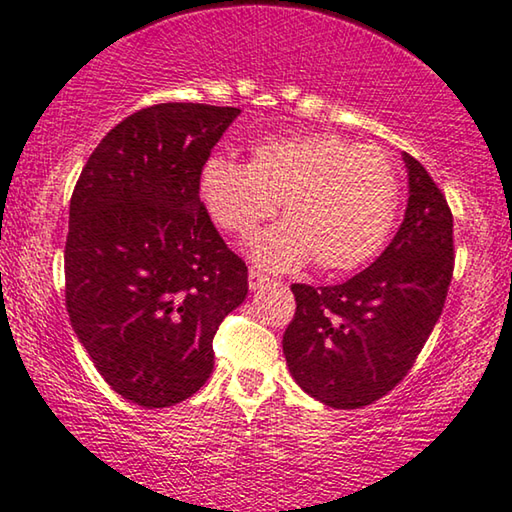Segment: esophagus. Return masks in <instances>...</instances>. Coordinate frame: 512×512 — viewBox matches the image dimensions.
I'll return each mask as SVG.
<instances>
[{"mask_svg":"<svg viewBox=\"0 0 512 512\" xmlns=\"http://www.w3.org/2000/svg\"><path fill=\"white\" fill-rule=\"evenodd\" d=\"M267 283H270V277H265V274L258 270H249V290H258L267 286Z\"/></svg>","mask_w":512,"mask_h":512,"instance_id":"1","label":"esophagus"}]
</instances>
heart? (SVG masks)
<instances>
[{
  "instance_id": "heart-1",
  "label": "heart",
  "mask_w": 512,
  "mask_h": 512,
  "mask_svg": "<svg viewBox=\"0 0 512 512\" xmlns=\"http://www.w3.org/2000/svg\"><path fill=\"white\" fill-rule=\"evenodd\" d=\"M199 199L219 229L247 238L277 212L283 222L249 242L265 270H295L316 258L325 272H348L387 245L400 208L391 157L373 144L309 132L254 144L249 164L210 155Z\"/></svg>"
}]
</instances>
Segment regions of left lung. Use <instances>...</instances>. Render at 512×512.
<instances>
[{
  "mask_svg": "<svg viewBox=\"0 0 512 512\" xmlns=\"http://www.w3.org/2000/svg\"><path fill=\"white\" fill-rule=\"evenodd\" d=\"M403 162L405 219L377 261L338 286H290L297 309L283 334L288 371L334 410L371 405L403 380L453 277L451 208L419 160L403 153Z\"/></svg>",
  "mask_w": 512,
  "mask_h": 512,
  "instance_id": "obj_1",
  "label": "left lung"
}]
</instances>
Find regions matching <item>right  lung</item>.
Segmentation results:
<instances>
[{"label": "right lung", "mask_w": 512, "mask_h": 512, "mask_svg": "<svg viewBox=\"0 0 512 512\" xmlns=\"http://www.w3.org/2000/svg\"><path fill=\"white\" fill-rule=\"evenodd\" d=\"M238 114L139 109L100 141L70 199V325L109 387L148 410L206 384L219 322L247 297V265L199 199L203 162Z\"/></svg>", "instance_id": "1"}]
</instances>
